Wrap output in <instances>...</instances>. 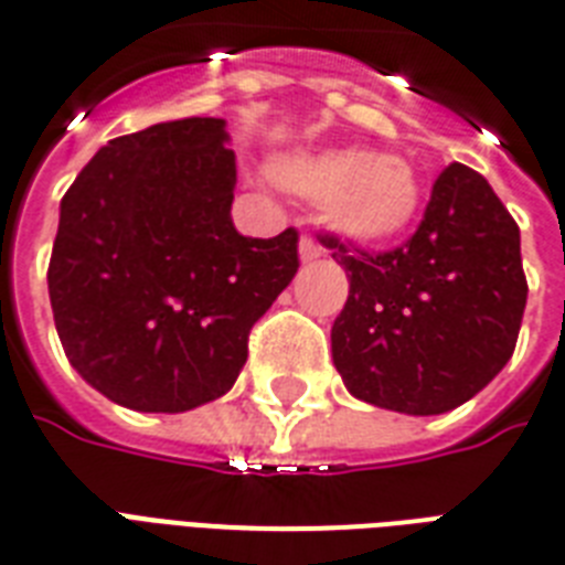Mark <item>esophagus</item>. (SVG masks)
Listing matches in <instances>:
<instances>
[{"label": "esophagus", "instance_id": "esophagus-1", "mask_svg": "<svg viewBox=\"0 0 565 565\" xmlns=\"http://www.w3.org/2000/svg\"><path fill=\"white\" fill-rule=\"evenodd\" d=\"M299 255L301 260H317V257H322V246H319L317 239L310 237V234H301Z\"/></svg>", "mask_w": 565, "mask_h": 565}]
</instances>
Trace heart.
Instances as JSON below:
<instances>
[{
    "instance_id": "obj_1",
    "label": "heart",
    "mask_w": 565,
    "mask_h": 565,
    "mask_svg": "<svg viewBox=\"0 0 565 565\" xmlns=\"http://www.w3.org/2000/svg\"><path fill=\"white\" fill-rule=\"evenodd\" d=\"M275 181L292 195L322 202L326 220L354 243H390L422 211V184L413 167L372 149H328L275 163Z\"/></svg>"
}]
</instances>
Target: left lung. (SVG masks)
Returning <instances> with one entry per match:
<instances>
[{
    "label": "left lung",
    "instance_id": "8db88e82",
    "mask_svg": "<svg viewBox=\"0 0 565 565\" xmlns=\"http://www.w3.org/2000/svg\"><path fill=\"white\" fill-rule=\"evenodd\" d=\"M349 275L331 328L334 366L354 398L434 416L504 370L527 301L519 225L490 181L463 163L439 172L419 228L370 252L319 231Z\"/></svg>",
    "mask_w": 565,
    "mask_h": 565
}]
</instances>
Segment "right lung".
Here are the masks:
<instances>
[{
	"instance_id": "obj_1",
	"label": "right lung",
	"mask_w": 565,
	"mask_h": 565,
	"mask_svg": "<svg viewBox=\"0 0 565 565\" xmlns=\"http://www.w3.org/2000/svg\"><path fill=\"white\" fill-rule=\"evenodd\" d=\"M225 122L114 137L61 199L49 301L66 358L110 402L181 413L220 398L299 269V231L243 237Z\"/></svg>"
}]
</instances>
